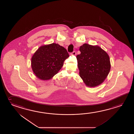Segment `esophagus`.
Returning <instances> with one entry per match:
<instances>
[{"instance_id": "1", "label": "esophagus", "mask_w": 134, "mask_h": 134, "mask_svg": "<svg viewBox=\"0 0 134 134\" xmlns=\"http://www.w3.org/2000/svg\"><path fill=\"white\" fill-rule=\"evenodd\" d=\"M72 55H76V51H73V52L71 54Z\"/></svg>"}]
</instances>
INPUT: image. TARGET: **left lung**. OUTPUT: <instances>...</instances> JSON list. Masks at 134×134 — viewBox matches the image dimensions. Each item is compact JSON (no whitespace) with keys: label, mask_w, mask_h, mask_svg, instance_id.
Segmentation results:
<instances>
[{"label":"left lung","mask_w":134,"mask_h":134,"mask_svg":"<svg viewBox=\"0 0 134 134\" xmlns=\"http://www.w3.org/2000/svg\"><path fill=\"white\" fill-rule=\"evenodd\" d=\"M76 56L79 75L87 87H93L104 81L111 68L108 53L98 46L84 44Z\"/></svg>","instance_id":"8db88e82"}]
</instances>
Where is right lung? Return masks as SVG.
Masks as SVG:
<instances>
[{
	"label": "right lung",
	"mask_w": 134,
	"mask_h": 134,
	"mask_svg": "<svg viewBox=\"0 0 134 134\" xmlns=\"http://www.w3.org/2000/svg\"><path fill=\"white\" fill-rule=\"evenodd\" d=\"M69 57L66 48L58 44L43 45L32 57V70L40 79L49 80L60 70Z\"/></svg>",
	"instance_id": "obj_1"
}]
</instances>
